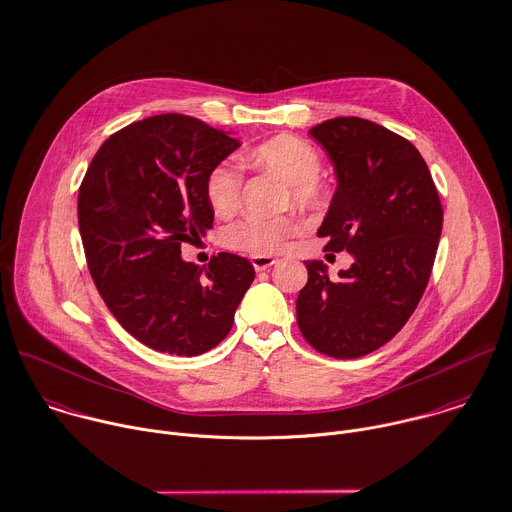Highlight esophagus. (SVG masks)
<instances>
[{
	"mask_svg": "<svg viewBox=\"0 0 512 512\" xmlns=\"http://www.w3.org/2000/svg\"><path fill=\"white\" fill-rule=\"evenodd\" d=\"M251 263H253L255 271H265V269H269L271 265H275L277 259H275V257H269V255H255V257H251Z\"/></svg>",
	"mask_w": 512,
	"mask_h": 512,
	"instance_id": "esophagus-1",
	"label": "esophagus"
}]
</instances>
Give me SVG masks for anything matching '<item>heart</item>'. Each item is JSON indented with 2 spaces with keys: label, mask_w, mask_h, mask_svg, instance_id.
Here are the masks:
<instances>
[{
  "label": "heart",
  "mask_w": 512,
  "mask_h": 512,
  "mask_svg": "<svg viewBox=\"0 0 512 512\" xmlns=\"http://www.w3.org/2000/svg\"><path fill=\"white\" fill-rule=\"evenodd\" d=\"M249 159L279 175L289 185L291 201L299 207H313L321 199V157L317 149L301 137L277 135L253 147ZM243 187V171L233 161L217 163L205 181L207 201L215 213L227 217L239 209ZM299 223L293 215L257 217L249 215L233 223L227 233L231 249L249 255H275L289 245Z\"/></svg>",
  "instance_id": "1"
}]
</instances>
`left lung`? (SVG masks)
I'll return each instance as SVG.
<instances>
[{
    "label": "left lung",
    "instance_id": "8db88e82",
    "mask_svg": "<svg viewBox=\"0 0 512 512\" xmlns=\"http://www.w3.org/2000/svg\"><path fill=\"white\" fill-rule=\"evenodd\" d=\"M329 153L337 191L317 235L353 265L329 279L305 261L297 297L303 339L335 359H357L389 343L417 309L437 255L443 205L419 149L361 117H335L309 131Z\"/></svg>",
    "mask_w": 512,
    "mask_h": 512
}]
</instances>
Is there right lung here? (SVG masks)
I'll list each match as a JSON object with an SVG mask.
<instances>
[{"label": "right lung", "mask_w": 512, "mask_h": 512, "mask_svg": "<svg viewBox=\"0 0 512 512\" xmlns=\"http://www.w3.org/2000/svg\"><path fill=\"white\" fill-rule=\"evenodd\" d=\"M241 143L205 121L163 113L103 141L79 185L77 219L91 279L139 343L195 357L217 347L255 279L239 255L185 263L181 245L213 225L209 171Z\"/></svg>", "instance_id": "1"}]
</instances>
